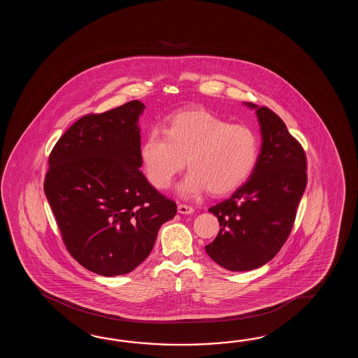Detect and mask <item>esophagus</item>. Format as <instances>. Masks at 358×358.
Segmentation results:
<instances>
[{
    "label": "esophagus",
    "mask_w": 358,
    "mask_h": 358,
    "mask_svg": "<svg viewBox=\"0 0 358 358\" xmlns=\"http://www.w3.org/2000/svg\"><path fill=\"white\" fill-rule=\"evenodd\" d=\"M193 207L189 205H180L178 206V213H182V215H190V213H193Z\"/></svg>",
    "instance_id": "1"
}]
</instances>
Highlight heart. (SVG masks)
<instances>
[{"mask_svg":"<svg viewBox=\"0 0 358 358\" xmlns=\"http://www.w3.org/2000/svg\"><path fill=\"white\" fill-rule=\"evenodd\" d=\"M259 151V137L251 127L193 110L173 116L165 130H150L141 157L148 180L159 189L170 187L187 159L189 170L178 192L189 198L207 189L215 196L236 189L251 174Z\"/></svg>","mask_w":358,"mask_h":358,"instance_id":"b5f03b06","label":"heart"}]
</instances>
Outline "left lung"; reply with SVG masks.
I'll list each match as a JSON object with an SVG mask.
<instances>
[{
    "mask_svg": "<svg viewBox=\"0 0 358 358\" xmlns=\"http://www.w3.org/2000/svg\"><path fill=\"white\" fill-rule=\"evenodd\" d=\"M248 106L256 108L262 134L256 166L228 199L208 208L221 228L206 252L230 271H248L274 259L289 236L307 184L301 143L274 111Z\"/></svg>",
    "mask_w": 358,
    "mask_h": 358,
    "instance_id": "1",
    "label": "left lung"
}]
</instances>
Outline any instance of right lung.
Listing matches in <instances>:
<instances>
[{
    "label": "right lung",
    "instance_id": "1",
    "mask_svg": "<svg viewBox=\"0 0 358 358\" xmlns=\"http://www.w3.org/2000/svg\"><path fill=\"white\" fill-rule=\"evenodd\" d=\"M129 101L84 115L48 157L45 193L69 253L102 276L128 274L152 251L159 229L176 213L174 201L139 171V115Z\"/></svg>",
    "mask_w": 358,
    "mask_h": 358
}]
</instances>
